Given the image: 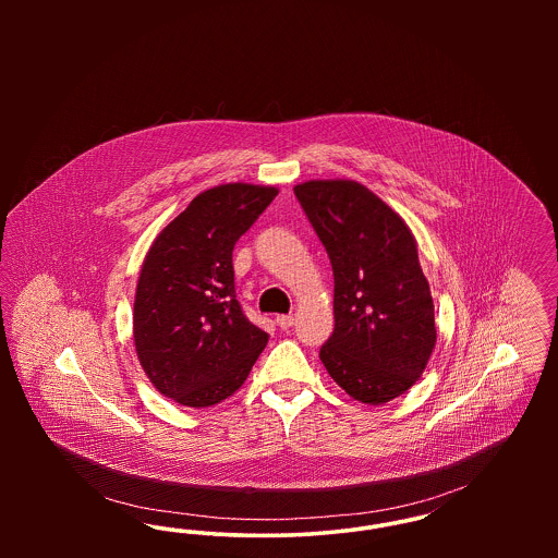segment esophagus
<instances>
[{
    "mask_svg": "<svg viewBox=\"0 0 558 558\" xmlns=\"http://www.w3.org/2000/svg\"><path fill=\"white\" fill-rule=\"evenodd\" d=\"M276 324H278L282 330H289L292 324H294V318H292V316H278Z\"/></svg>",
    "mask_w": 558,
    "mask_h": 558,
    "instance_id": "obj_1",
    "label": "esophagus"
}]
</instances>
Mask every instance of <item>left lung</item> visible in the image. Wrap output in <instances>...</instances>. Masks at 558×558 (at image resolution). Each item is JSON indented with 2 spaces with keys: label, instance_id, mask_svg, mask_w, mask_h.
<instances>
[{
  "label": "left lung",
  "instance_id": "obj_1",
  "mask_svg": "<svg viewBox=\"0 0 558 558\" xmlns=\"http://www.w3.org/2000/svg\"><path fill=\"white\" fill-rule=\"evenodd\" d=\"M294 194L335 274V330L319 349L351 398L380 405L405 393L435 349V307L408 223L353 180H310Z\"/></svg>",
  "mask_w": 558,
  "mask_h": 558
}]
</instances>
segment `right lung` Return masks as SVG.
<instances>
[{
    "mask_svg": "<svg viewBox=\"0 0 558 558\" xmlns=\"http://www.w3.org/2000/svg\"><path fill=\"white\" fill-rule=\"evenodd\" d=\"M276 194L242 182L205 190L150 244L133 301V343L165 398L215 405L239 391L266 349L267 332L236 301L232 251Z\"/></svg>",
    "mask_w": 558,
    "mask_h": 558,
    "instance_id": "right-lung-1",
    "label": "right lung"
}]
</instances>
